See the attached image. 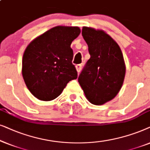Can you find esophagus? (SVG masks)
I'll list each match as a JSON object with an SVG mask.
<instances>
[{
  "instance_id": "34e87169",
  "label": "esophagus",
  "mask_w": 150,
  "mask_h": 150,
  "mask_svg": "<svg viewBox=\"0 0 150 150\" xmlns=\"http://www.w3.org/2000/svg\"><path fill=\"white\" fill-rule=\"evenodd\" d=\"M75 68H76L77 73H79V72L81 71V64H77L76 66H75Z\"/></svg>"
}]
</instances>
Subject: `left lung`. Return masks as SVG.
<instances>
[{
    "mask_svg": "<svg viewBox=\"0 0 150 150\" xmlns=\"http://www.w3.org/2000/svg\"><path fill=\"white\" fill-rule=\"evenodd\" d=\"M81 34L91 57L78 81L86 97L94 105H103L117 96L124 81L126 67L118 44L102 29L83 27Z\"/></svg>",
    "mask_w": 150,
    "mask_h": 150,
    "instance_id": "left-lung-1",
    "label": "left lung"
}]
</instances>
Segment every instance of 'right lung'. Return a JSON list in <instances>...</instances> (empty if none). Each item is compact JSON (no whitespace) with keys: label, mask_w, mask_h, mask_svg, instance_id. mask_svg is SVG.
Here are the masks:
<instances>
[{"label":"right lung","mask_w":150,"mask_h":150,"mask_svg":"<svg viewBox=\"0 0 150 150\" xmlns=\"http://www.w3.org/2000/svg\"><path fill=\"white\" fill-rule=\"evenodd\" d=\"M80 33L78 27L57 26L33 39L25 49L22 74L29 91L39 100H53L70 81L77 78L71 45Z\"/></svg>","instance_id":"1"}]
</instances>
